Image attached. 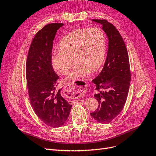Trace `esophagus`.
I'll list each match as a JSON object with an SVG mask.
<instances>
[{
	"instance_id": "34e87169",
	"label": "esophagus",
	"mask_w": 156,
	"mask_h": 156,
	"mask_svg": "<svg viewBox=\"0 0 156 156\" xmlns=\"http://www.w3.org/2000/svg\"><path fill=\"white\" fill-rule=\"evenodd\" d=\"M86 84L79 82L78 84L70 83L64 88V94L71 98H79L85 94L86 92Z\"/></svg>"
}]
</instances>
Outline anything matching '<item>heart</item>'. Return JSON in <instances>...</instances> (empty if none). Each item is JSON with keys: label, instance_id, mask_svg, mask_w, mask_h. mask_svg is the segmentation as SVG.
<instances>
[{"label": "heart", "instance_id": "1", "mask_svg": "<svg viewBox=\"0 0 156 156\" xmlns=\"http://www.w3.org/2000/svg\"><path fill=\"white\" fill-rule=\"evenodd\" d=\"M106 39L102 29L98 27L79 28L63 37L60 48L52 53L54 69L62 74L68 73L73 58L75 65L66 82H83L90 72H95L102 66L106 56Z\"/></svg>", "mask_w": 156, "mask_h": 156}]
</instances>
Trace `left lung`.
<instances>
[{
    "instance_id": "obj_1",
    "label": "left lung",
    "mask_w": 156,
    "mask_h": 156,
    "mask_svg": "<svg viewBox=\"0 0 156 156\" xmlns=\"http://www.w3.org/2000/svg\"><path fill=\"white\" fill-rule=\"evenodd\" d=\"M100 23L108 39L104 68L92 82L96 89L103 90L94 96L98 108L90 115L100 123H108L119 114L127 98L130 82L129 55L125 44L115 27L106 20H92Z\"/></svg>"
}]
</instances>
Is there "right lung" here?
<instances>
[{"label": "right lung", "mask_w": 156, "mask_h": 156, "mask_svg": "<svg viewBox=\"0 0 156 156\" xmlns=\"http://www.w3.org/2000/svg\"><path fill=\"white\" fill-rule=\"evenodd\" d=\"M64 23L46 25L33 38L26 62V79L31 104L46 125L58 128L65 123L72 106L56 90L59 77L54 71L51 55L53 40Z\"/></svg>", "instance_id": "add662e5"}]
</instances>
